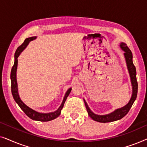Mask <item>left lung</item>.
I'll return each mask as SVG.
<instances>
[{"mask_svg":"<svg viewBox=\"0 0 147 147\" xmlns=\"http://www.w3.org/2000/svg\"><path fill=\"white\" fill-rule=\"evenodd\" d=\"M120 47L124 51V59H125L126 66H127V69L128 71V74L130 76V82H131L132 86V96L131 98L128 102V103L123 107L118 108L116 109L111 113L108 114H104V115H99V114H96L94 113L93 112L90 110V108L88 106L87 102L86 100L84 99V103L87 110L88 115L90 117L93 119L95 121L99 122H110L116 121V120H120L124 117V116L126 115L129 111L130 108L132 107V104L135 101L136 96H137V92H138V84L136 81V67L134 65L133 61H132V53L130 51L129 48L127 47L126 43H120Z\"/></svg>","mask_w":147,"mask_h":147,"instance_id":"obj_1","label":"left lung"}]
</instances>
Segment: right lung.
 Masks as SVG:
<instances>
[{
  "label": "right lung",
  "instance_id": "right-lung-1",
  "mask_svg": "<svg viewBox=\"0 0 147 147\" xmlns=\"http://www.w3.org/2000/svg\"><path fill=\"white\" fill-rule=\"evenodd\" d=\"M37 39V37H31L27 38L25 41H24L23 43L22 44L21 46H19L17 48V51H16L15 53V62H14V65L13 66L11 72V92L12 94H13L14 100H15L16 103L19 106V107L21 108V110L25 112L26 115L28 117H29L31 119L33 120H37V121H41V122H47L52 120L53 119H55L61 114V111L62 108L63 107L64 103H65L66 99H67V96H69L70 92H71V88H69L65 92V96L62 101L61 105L58 109L55 111L52 112H48V113H43V112H39L36 111V110L32 109V108H29V106L26 105L24 102L22 101L21 98H20L19 92H18V85H17V65H18V57L20 55V54L26 47L29 45L30 41H33Z\"/></svg>",
  "mask_w": 147,
  "mask_h": 147
}]
</instances>
